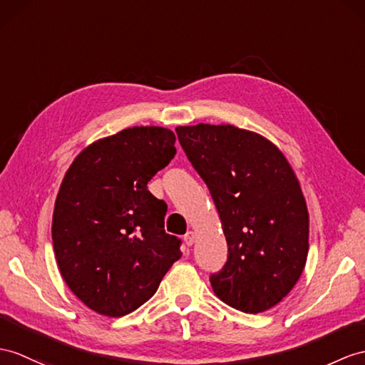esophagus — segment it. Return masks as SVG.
I'll return each mask as SVG.
<instances>
[{
	"label": "esophagus",
	"mask_w": 365,
	"mask_h": 365,
	"mask_svg": "<svg viewBox=\"0 0 365 365\" xmlns=\"http://www.w3.org/2000/svg\"><path fill=\"white\" fill-rule=\"evenodd\" d=\"M195 240H197V235H195V232H192V230H189V232L184 235V243L187 246H192L195 243Z\"/></svg>",
	"instance_id": "esophagus-1"
}]
</instances>
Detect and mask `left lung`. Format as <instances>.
Here are the masks:
<instances>
[{"label":"left lung","instance_id":"obj_1","mask_svg":"<svg viewBox=\"0 0 365 365\" xmlns=\"http://www.w3.org/2000/svg\"><path fill=\"white\" fill-rule=\"evenodd\" d=\"M215 202L227 242L215 296L243 313L268 311L288 296L308 257L309 217L300 182L279 147L229 123L176 127Z\"/></svg>","mask_w":365,"mask_h":365}]
</instances>
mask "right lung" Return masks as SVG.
Wrapping results in <instances>:
<instances>
[{
    "mask_svg": "<svg viewBox=\"0 0 365 365\" xmlns=\"http://www.w3.org/2000/svg\"><path fill=\"white\" fill-rule=\"evenodd\" d=\"M175 133L133 127L94 140L65 173L52 215L61 277L93 311L120 317L152 297L181 259L167 204L147 182L173 159Z\"/></svg>",
    "mask_w": 365,
    "mask_h": 365,
    "instance_id": "1",
    "label": "right lung"
}]
</instances>
